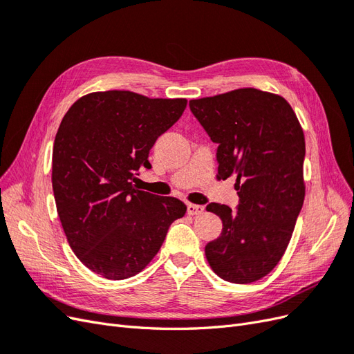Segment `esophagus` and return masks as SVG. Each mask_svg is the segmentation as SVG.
I'll return each instance as SVG.
<instances>
[{"label": "esophagus", "mask_w": 354, "mask_h": 354, "mask_svg": "<svg viewBox=\"0 0 354 354\" xmlns=\"http://www.w3.org/2000/svg\"><path fill=\"white\" fill-rule=\"evenodd\" d=\"M203 212L202 205H195V203H187V214L189 216H198V214Z\"/></svg>", "instance_id": "34e87169"}]
</instances>
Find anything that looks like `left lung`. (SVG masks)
I'll return each instance as SVG.
<instances>
[{
  "instance_id": "1",
  "label": "left lung",
  "mask_w": 354,
  "mask_h": 354,
  "mask_svg": "<svg viewBox=\"0 0 354 354\" xmlns=\"http://www.w3.org/2000/svg\"><path fill=\"white\" fill-rule=\"evenodd\" d=\"M217 143L218 178L236 176V209L211 202L221 234L205 246L221 279L251 283L270 273L291 241L304 202V134L289 103L272 93L239 88L189 102Z\"/></svg>"
}]
</instances>
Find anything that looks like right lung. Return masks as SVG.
Here are the masks:
<instances>
[{"label": "right lung", "mask_w": 354, "mask_h": 354, "mask_svg": "<svg viewBox=\"0 0 354 354\" xmlns=\"http://www.w3.org/2000/svg\"><path fill=\"white\" fill-rule=\"evenodd\" d=\"M186 99H149L131 91H99L75 102L53 146L51 183L72 251L106 279L142 272L186 205L133 185L152 168L158 137L186 109Z\"/></svg>", "instance_id": "right-lung-1"}]
</instances>
